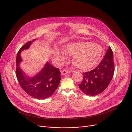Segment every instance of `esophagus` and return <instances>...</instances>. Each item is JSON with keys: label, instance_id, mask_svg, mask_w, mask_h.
<instances>
[{"label": "esophagus", "instance_id": "obj_1", "mask_svg": "<svg viewBox=\"0 0 132 132\" xmlns=\"http://www.w3.org/2000/svg\"><path fill=\"white\" fill-rule=\"evenodd\" d=\"M70 72V70H69L68 69H65L63 70H61V74L62 75H65L69 73Z\"/></svg>", "mask_w": 132, "mask_h": 132}]
</instances>
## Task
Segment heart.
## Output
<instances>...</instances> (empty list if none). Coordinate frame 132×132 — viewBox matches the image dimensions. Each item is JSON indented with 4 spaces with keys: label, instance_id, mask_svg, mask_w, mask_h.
<instances>
[{
    "label": "heart",
    "instance_id": "b5f03b06",
    "mask_svg": "<svg viewBox=\"0 0 132 132\" xmlns=\"http://www.w3.org/2000/svg\"><path fill=\"white\" fill-rule=\"evenodd\" d=\"M64 52H59L57 60L61 64L66 62L67 55L73 56L72 62L77 67L82 70L90 69L95 66L100 59L102 47L98 44L90 42H75L66 44Z\"/></svg>",
    "mask_w": 132,
    "mask_h": 132
}]
</instances>
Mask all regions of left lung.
Here are the masks:
<instances>
[{
  "label": "left lung",
  "mask_w": 132,
  "mask_h": 132,
  "mask_svg": "<svg viewBox=\"0 0 132 132\" xmlns=\"http://www.w3.org/2000/svg\"><path fill=\"white\" fill-rule=\"evenodd\" d=\"M113 55L110 47L99 65L94 69L84 72L80 90L88 96H93L102 92L109 86L114 75Z\"/></svg>",
  "instance_id": "1"
}]
</instances>
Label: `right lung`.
Segmentation results:
<instances>
[{"label": "right lung", "mask_w": 132, "mask_h": 132, "mask_svg": "<svg viewBox=\"0 0 132 132\" xmlns=\"http://www.w3.org/2000/svg\"><path fill=\"white\" fill-rule=\"evenodd\" d=\"M25 44L18 52L16 58V76L22 89L30 96L39 99L51 97L59 86L61 79L60 69L52 66L47 62L40 72L34 76H27L22 70L20 64L22 61L20 53L28 50L32 42Z\"/></svg>", "instance_id": "1"}]
</instances>
